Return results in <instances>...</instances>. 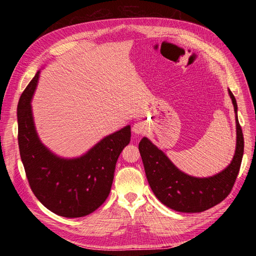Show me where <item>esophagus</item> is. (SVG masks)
Returning <instances> with one entry per match:
<instances>
[{
  "instance_id": "esophagus-1",
  "label": "esophagus",
  "mask_w": 256,
  "mask_h": 256,
  "mask_svg": "<svg viewBox=\"0 0 256 256\" xmlns=\"http://www.w3.org/2000/svg\"><path fill=\"white\" fill-rule=\"evenodd\" d=\"M147 129H148V127H147V124L144 122H138L132 127V131L136 134H144Z\"/></svg>"
}]
</instances>
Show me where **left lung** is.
<instances>
[{
    "label": "left lung",
    "instance_id": "obj_1",
    "mask_svg": "<svg viewBox=\"0 0 256 256\" xmlns=\"http://www.w3.org/2000/svg\"><path fill=\"white\" fill-rule=\"evenodd\" d=\"M235 111L236 150L230 164L214 176L194 177L177 168L166 154L143 138L138 143L146 178L162 204L180 212H202L221 203L233 188L244 154V134L237 116V102L228 88Z\"/></svg>",
    "mask_w": 256,
    "mask_h": 256
}]
</instances>
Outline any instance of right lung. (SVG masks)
I'll use <instances>...</instances> for the list:
<instances>
[{
  "label": "right lung",
  "instance_id": "right-lung-1",
  "mask_svg": "<svg viewBox=\"0 0 256 256\" xmlns=\"http://www.w3.org/2000/svg\"><path fill=\"white\" fill-rule=\"evenodd\" d=\"M40 74L18 102L21 160L30 189L46 208L65 218H80L95 212L109 196L116 161L130 142V125L104 136L80 157L58 156L42 143L34 124L30 102Z\"/></svg>",
  "mask_w": 256,
  "mask_h": 256
}]
</instances>
